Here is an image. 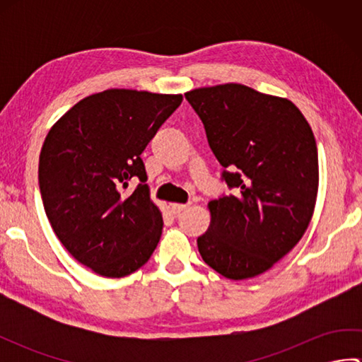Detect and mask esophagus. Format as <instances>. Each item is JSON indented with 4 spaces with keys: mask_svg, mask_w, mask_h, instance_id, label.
Wrapping results in <instances>:
<instances>
[{
    "mask_svg": "<svg viewBox=\"0 0 362 362\" xmlns=\"http://www.w3.org/2000/svg\"><path fill=\"white\" fill-rule=\"evenodd\" d=\"M187 209H188V205H185V204H171V211L174 214H179L182 211H185Z\"/></svg>",
    "mask_w": 362,
    "mask_h": 362,
    "instance_id": "esophagus-1",
    "label": "esophagus"
}]
</instances>
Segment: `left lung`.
<instances>
[{
  "mask_svg": "<svg viewBox=\"0 0 362 362\" xmlns=\"http://www.w3.org/2000/svg\"><path fill=\"white\" fill-rule=\"evenodd\" d=\"M187 101L235 194L209 204L211 222L197 238L202 259L230 280L271 269L300 241L313 218L319 158L297 107L241 83L196 88Z\"/></svg>",
  "mask_w": 362,
  "mask_h": 362,
  "instance_id": "8db88e82",
  "label": "left lung"
}]
</instances>
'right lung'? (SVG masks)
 Here are the masks:
<instances>
[{
    "instance_id": "right-lung-1",
    "label": "right lung",
    "mask_w": 362,
    "mask_h": 362,
    "mask_svg": "<svg viewBox=\"0 0 362 362\" xmlns=\"http://www.w3.org/2000/svg\"><path fill=\"white\" fill-rule=\"evenodd\" d=\"M182 99L105 90L73 105L45 138L38 185L46 216L65 249L99 275L132 274L157 247L163 219L144 183L141 152Z\"/></svg>"
}]
</instances>
